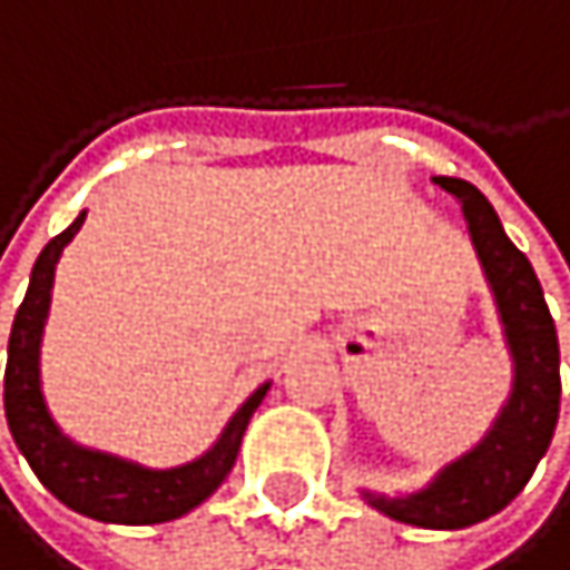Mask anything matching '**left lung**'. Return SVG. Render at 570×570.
<instances>
[{
    "label": "left lung",
    "mask_w": 570,
    "mask_h": 570,
    "mask_svg": "<svg viewBox=\"0 0 570 570\" xmlns=\"http://www.w3.org/2000/svg\"><path fill=\"white\" fill-rule=\"evenodd\" d=\"M434 183L461 199L471 243L504 324L514 361V387L491 431L468 454L441 468L431 484L404 498H384L371 491H364V498L394 521L458 531L508 508L531 481L554 438L561 411V351L534 266L508 239L484 193L458 176H434Z\"/></svg>",
    "instance_id": "8db88e82"
}]
</instances>
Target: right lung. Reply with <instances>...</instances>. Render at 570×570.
I'll return each mask as SVG.
<instances>
[{
  "instance_id": "obj_1",
  "label": "right lung",
  "mask_w": 570,
  "mask_h": 570,
  "mask_svg": "<svg viewBox=\"0 0 570 570\" xmlns=\"http://www.w3.org/2000/svg\"><path fill=\"white\" fill-rule=\"evenodd\" d=\"M86 219V209L59 233L52 236L29 276L26 301L12 321L9 334V361H6V421L12 431L16 448L42 481V488L52 491L66 508L106 521V524H163L173 518H183L196 504H203L233 471L239 441L246 434V424L259 401L266 397L269 384H259L246 404L229 417L219 441L199 454L189 464L153 471L92 448H79L69 441L56 421L49 417L42 384H39V344L49 317L52 301V276L56 263L66 249V243L79 233Z\"/></svg>"
}]
</instances>
